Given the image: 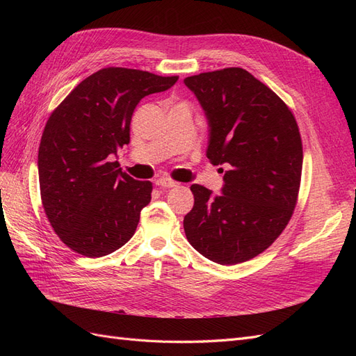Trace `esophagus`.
Wrapping results in <instances>:
<instances>
[{
  "mask_svg": "<svg viewBox=\"0 0 356 356\" xmlns=\"http://www.w3.org/2000/svg\"><path fill=\"white\" fill-rule=\"evenodd\" d=\"M177 184H178V182H175L174 179H170V178H168V177H160V178H157V181H156V186L165 187V188L175 187Z\"/></svg>",
  "mask_w": 356,
  "mask_h": 356,
  "instance_id": "34e87169",
  "label": "esophagus"
}]
</instances>
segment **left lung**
Returning a JSON list of instances; mask_svg holds the SVG:
<instances>
[{"instance_id": "obj_1", "label": "left lung", "mask_w": 356, "mask_h": 356, "mask_svg": "<svg viewBox=\"0 0 356 356\" xmlns=\"http://www.w3.org/2000/svg\"><path fill=\"white\" fill-rule=\"evenodd\" d=\"M184 83L209 120L208 159L229 166L222 195L190 187L195 207L184 217L186 236L213 263L248 261L293 217L303 169L298 124L288 105L243 68L202 72Z\"/></svg>"}]
</instances>
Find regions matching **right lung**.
I'll use <instances>...</instances> for the list:
<instances>
[{"label": "right lung", "instance_id": "obj_1", "mask_svg": "<svg viewBox=\"0 0 356 356\" xmlns=\"http://www.w3.org/2000/svg\"><path fill=\"white\" fill-rule=\"evenodd\" d=\"M178 75L108 67L83 80L50 114L38 148L42 208L74 252L104 257L132 238L153 184L113 161L131 141V120L147 95L168 90Z\"/></svg>", "mask_w": 356, "mask_h": 356}]
</instances>
